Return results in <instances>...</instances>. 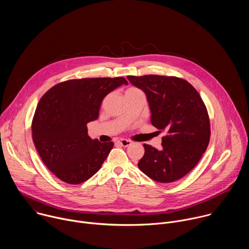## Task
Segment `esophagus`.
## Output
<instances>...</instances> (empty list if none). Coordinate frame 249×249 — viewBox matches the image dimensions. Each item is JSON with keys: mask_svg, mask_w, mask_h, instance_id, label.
I'll use <instances>...</instances> for the list:
<instances>
[{"mask_svg": "<svg viewBox=\"0 0 249 249\" xmlns=\"http://www.w3.org/2000/svg\"><path fill=\"white\" fill-rule=\"evenodd\" d=\"M118 144H120L122 147H128L132 144V142L126 139H121V140H118Z\"/></svg>", "mask_w": 249, "mask_h": 249, "instance_id": "esophagus-1", "label": "esophagus"}]
</instances>
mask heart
Returning <instances> with one entry per match:
<instances>
[{
    "label": "heart",
    "instance_id": "1",
    "mask_svg": "<svg viewBox=\"0 0 249 249\" xmlns=\"http://www.w3.org/2000/svg\"><path fill=\"white\" fill-rule=\"evenodd\" d=\"M131 90H137V89H134V88H131V89H129L127 91H131Z\"/></svg>",
    "mask_w": 249,
    "mask_h": 249
}]
</instances>
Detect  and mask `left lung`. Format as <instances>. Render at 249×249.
Here are the masks:
<instances>
[{
    "mask_svg": "<svg viewBox=\"0 0 249 249\" xmlns=\"http://www.w3.org/2000/svg\"><path fill=\"white\" fill-rule=\"evenodd\" d=\"M127 79L146 93L152 124L167 132L160 150L144 144V157L138 162L140 170L161 183L182 178L199 162L210 141L209 115L200 94L187 81L176 77Z\"/></svg>",
    "mask_w": 249,
    "mask_h": 249,
    "instance_id": "left-lung-1",
    "label": "left lung"
}]
</instances>
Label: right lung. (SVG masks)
Wrapping results in <instances>:
<instances>
[{"mask_svg":"<svg viewBox=\"0 0 249 249\" xmlns=\"http://www.w3.org/2000/svg\"><path fill=\"white\" fill-rule=\"evenodd\" d=\"M122 78L70 80L51 88L39 100L31 130L33 143L47 168L69 184L88 180L113 148L88 135L87 124L98 118L102 99Z\"/></svg>","mask_w":249,"mask_h":249,"instance_id":"obj_1","label":"right lung"}]
</instances>
